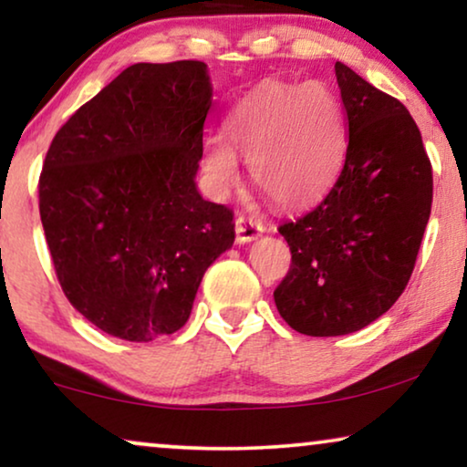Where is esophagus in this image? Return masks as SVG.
Returning <instances> with one entry per match:
<instances>
[{"label":"esophagus","mask_w":467,"mask_h":467,"mask_svg":"<svg viewBox=\"0 0 467 467\" xmlns=\"http://www.w3.org/2000/svg\"><path fill=\"white\" fill-rule=\"evenodd\" d=\"M234 231H236V241L239 243H249L254 239H258L262 234V224L258 222H254L252 218H247V215H236V222H234Z\"/></svg>","instance_id":"obj_1"}]
</instances>
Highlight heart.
<instances>
[{"mask_svg":"<svg viewBox=\"0 0 467 467\" xmlns=\"http://www.w3.org/2000/svg\"><path fill=\"white\" fill-rule=\"evenodd\" d=\"M228 143L209 137L202 169L215 188L239 180L236 156L249 162L255 188L281 209L319 201L343 169L345 111L319 82H265L228 114Z\"/></svg>","mask_w":467,"mask_h":467,"instance_id":"b5f03b06","label":"heart"}]
</instances>
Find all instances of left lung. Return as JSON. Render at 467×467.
<instances>
[{"instance_id": "8db88e82", "label": "left lung", "mask_w": 467, "mask_h": 467, "mask_svg": "<svg viewBox=\"0 0 467 467\" xmlns=\"http://www.w3.org/2000/svg\"><path fill=\"white\" fill-rule=\"evenodd\" d=\"M334 69L349 127L345 165L317 207L279 226L292 265L275 305L306 337L362 330L389 311L409 285L433 194L409 109L345 63Z\"/></svg>"}]
</instances>
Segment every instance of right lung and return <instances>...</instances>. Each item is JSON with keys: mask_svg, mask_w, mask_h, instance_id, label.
I'll list each match as a JSON object with an SVG mask.
<instances>
[{"mask_svg": "<svg viewBox=\"0 0 467 467\" xmlns=\"http://www.w3.org/2000/svg\"><path fill=\"white\" fill-rule=\"evenodd\" d=\"M212 84L202 61L135 63L57 130L39 218L63 294L130 343L186 324L201 279L233 247V209L194 175Z\"/></svg>", "mask_w": 467, "mask_h": 467, "instance_id": "1", "label": "right lung"}]
</instances>
